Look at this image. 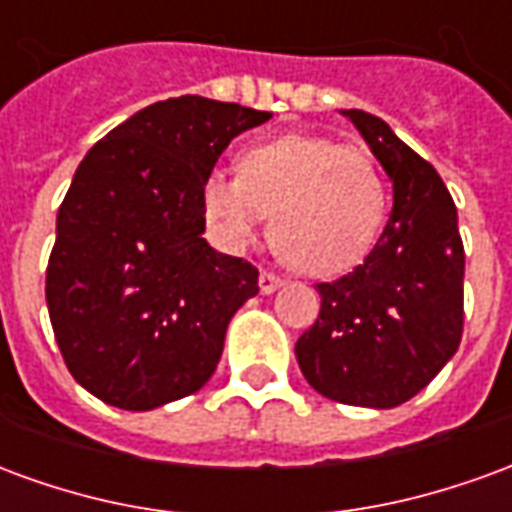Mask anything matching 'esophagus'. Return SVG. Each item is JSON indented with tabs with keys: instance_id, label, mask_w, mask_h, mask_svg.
I'll use <instances>...</instances> for the list:
<instances>
[{
	"instance_id": "esophagus-1",
	"label": "esophagus",
	"mask_w": 512,
	"mask_h": 512,
	"mask_svg": "<svg viewBox=\"0 0 512 512\" xmlns=\"http://www.w3.org/2000/svg\"><path fill=\"white\" fill-rule=\"evenodd\" d=\"M257 285H260V293L268 296V293H274L277 288H282V285H285V279H279L277 274H268V271H263L260 279H257Z\"/></svg>"
}]
</instances>
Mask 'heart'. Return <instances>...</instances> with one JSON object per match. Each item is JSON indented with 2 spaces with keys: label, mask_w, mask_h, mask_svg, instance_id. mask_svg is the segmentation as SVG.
I'll return each mask as SVG.
<instances>
[{
  "label": "heart",
  "mask_w": 512,
  "mask_h": 512,
  "mask_svg": "<svg viewBox=\"0 0 512 512\" xmlns=\"http://www.w3.org/2000/svg\"><path fill=\"white\" fill-rule=\"evenodd\" d=\"M202 213L227 252L255 244L271 216V244L301 274L329 277L376 244L386 189L376 164L326 136H282L246 150L238 175L202 183Z\"/></svg>",
  "instance_id": "obj_1"
}]
</instances>
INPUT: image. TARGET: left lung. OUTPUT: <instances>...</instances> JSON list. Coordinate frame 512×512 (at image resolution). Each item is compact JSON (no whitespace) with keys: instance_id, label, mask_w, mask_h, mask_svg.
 Returning a JSON list of instances; mask_svg holds the SVG:
<instances>
[{"instance_id":"8db88e82","label":"left lung","mask_w":512,"mask_h":512,"mask_svg":"<svg viewBox=\"0 0 512 512\" xmlns=\"http://www.w3.org/2000/svg\"><path fill=\"white\" fill-rule=\"evenodd\" d=\"M343 115L392 180L384 233L351 274L321 282V315L296 343L315 392L395 408L436 378L463 334V244L450 191L392 128L362 109Z\"/></svg>"}]
</instances>
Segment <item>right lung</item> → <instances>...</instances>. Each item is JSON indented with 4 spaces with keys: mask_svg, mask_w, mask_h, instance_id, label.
Masks as SVG:
<instances>
[{
    "mask_svg": "<svg viewBox=\"0 0 512 512\" xmlns=\"http://www.w3.org/2000/svg\"><path fill=\"white\" fill-rule=\"evenodd\" d=\"M268 117L180 95L82 158L57 213L46 304L65 365L98 400L150 411L213 376L227 323L257 296V268L202 238V183Z\"/></svg>",
    "mask_w": 512,
    "mask_h": 512,
    "instance_id": "add662e5",
    "label": "right lung"
}]
</instances>
